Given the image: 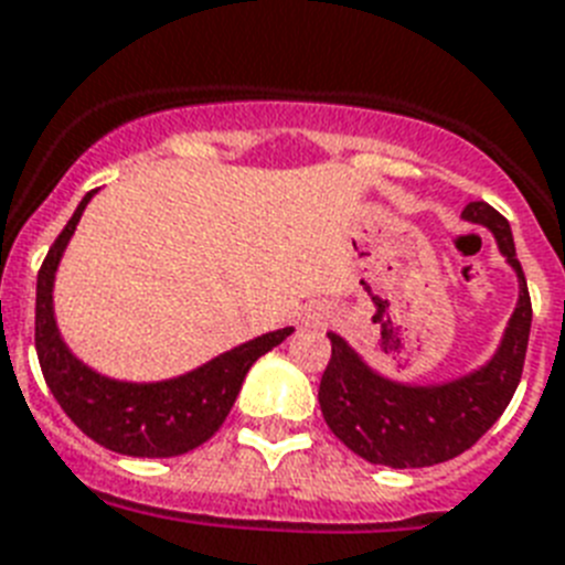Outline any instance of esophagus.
<instances>
[{
	"mask_svg": "<svg viewBox=\"0 0 565 565\" xmlns=\"http://www.w3.org/2000/svg\"><path fill=\"white\" fill-rule=\"evenodd\" d=\"M330 319H333V310L328 305H319V301L305 305L298 310V324H305V328H324Z\"/></svg>",
	"mask_w": 565,
	"mask_h": 565,
	"instance_id": "34e87169",
	"label": "esophagus"
}]
</instances>
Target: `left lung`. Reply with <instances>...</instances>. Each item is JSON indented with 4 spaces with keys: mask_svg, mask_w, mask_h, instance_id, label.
Here are the masks:
<instances>
[{
    "mask_svg": "<svg viewBox=\"0 0 565 565\" xmlns=\"http://www.w3.org/2000/svg\"><path fill=\"white\" fill-rule=\"evenodd\" d=\"M461 220L488 228L520 287L508 328L484 365L444 383H403L386 377L345 337L328 330L333 354L322 374L319 406L330 433L371 465L409 470L461 456L497 424L520 386L531 333V298L511 223L488 203H470Z\"/></svg>",
    "mask_w": 565,
    "mask_h": 565,
    "instance_id": "1",
    "label": "left lung"
}]
</instances>
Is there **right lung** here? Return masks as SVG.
<instances>
[{"label": "right lung", "instance_id": "obj_1", "mask_svg": "<svg viewBox=\"0 0 565 565\" xmlns=\"http://www.w3.org/2000/svg\"><path fill=\"white\" fill-rule=\"evenodd\" d=\"M98 191L81 200L36 275V356L43 377L72 424L100 447L132 458H173L217 433L232 412L243 380L260 356L281 345L296 328L228 348L196 369L164 380H118L86 365L66 345L54 316V281L68 241Z\"/></svg>", "mask_w": 565, "mask_h": 565}]
</instances>
